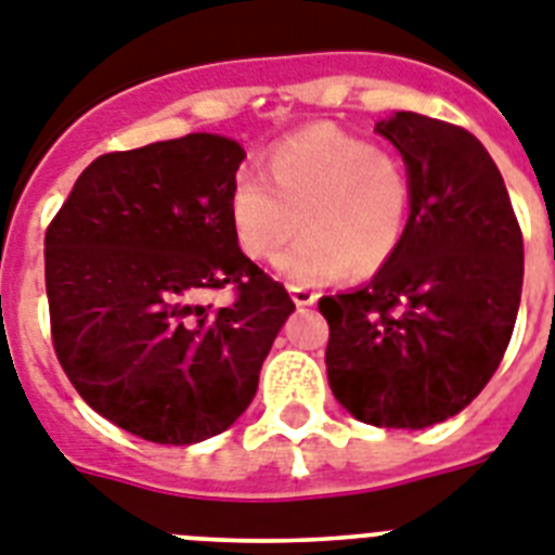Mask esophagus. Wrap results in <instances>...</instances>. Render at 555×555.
<instances>
[{
	"instance_id": "obj_1",
	"label": "esophagus",
	"mask_w": 555,
	"mask_h": 555,
	"mask_svg": "<svg viewBox=\"0 0 555 555\" xmlns=\"http://www.w3.org/2000/svg\"><path fill=\"white\" fill-rule=\"evenodd\" d=\"M291 296L299 307H310L319 301V293L310 291V287H301V285H291Z\"/></svg>"
}]
</instances>
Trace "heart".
<instances>
[{"label": "heart", "mask_w": 555, "mask_h": 555, "mask_svg": "<svg viewBox=\"0 0 555 555\" xmlns=\"http://www.w3.org/2000/svg\"><path fill=\"white\" fill-rule=\"evenodd\" d=\"M268 179L236 177L228 220L242 254L259 262L305 225L276 262L296 285L375 273L406 240L412 183L403 163L347 129L315 124L287 134L268 152Z\"/></svg>", "instance_id": "1"}]
</instances>
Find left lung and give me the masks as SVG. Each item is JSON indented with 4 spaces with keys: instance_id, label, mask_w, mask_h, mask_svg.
I'll use <instances>...</instances> for the list:
<instances>
[{
    "instance_id": "8db88e82",
    "label": "left lung",
    "mask_w": 555,
    "mask_h": 555,
    "mask_svg": "<svg viewBox=\"0 0 555 555\" xmlns=\"http://www.w3.org/2000/svg\"><path fill=\"white\" fill-rule=\"evenodd\" d=\"M412 183L406 240L370 285L324 296L335 400L361 423L426 428L463 412L505 356L522 299V231L486 146L446 120H378Z\"/></svg>"
}]
</instances>
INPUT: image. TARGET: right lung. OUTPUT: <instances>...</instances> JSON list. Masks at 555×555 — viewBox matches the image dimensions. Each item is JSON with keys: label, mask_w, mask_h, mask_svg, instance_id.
<instances>
[{"label": "right lung", "mask_w": 555, "mask_h": 555, "mask_svg": "<svg viewBox=\"0 0 555 555\" xmlns=\"http://www.w3.org/2000/svg\"><path fill=\"white\" fill-rule=\"evenodd\" d=\"M242 160L240 143L208 132L109 152L81 171L44 234L59 364L98 414L152 443L225 431L296 310L231 231ZM225 284L231 306L198 305Z\"/></svg>", "instance_id": "add662e5"}]
</instances>
